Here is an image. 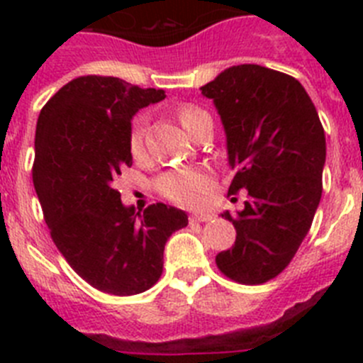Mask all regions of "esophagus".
Listing matches in <instances>:
<instances>
[{
    "label": "esophagus",
    "mask_w": 363,
    "mask_h": 363,
    "mask_svg": "<svg viewBox=\"0 0 363 363\" xmlns=\"http://www.w3.org/2000/svg\"><path fill=\"white\" fill-rule=\"evenodd\" d=\"M214 218V214L211 213H192L191 220L192 221H211Z\"/></svg>",
    "instance_id": "esophagus-1"
}]
</instances>
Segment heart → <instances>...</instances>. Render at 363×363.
<instances>
[{"label":"heart","instance_id":"b5f03b06","mask_svg":"<svg viewBox=\"0 0 363 363\" xmlns=\"http://www.w3.org/2000/svg\"><path fill=\"white\" fill-rule=\"evenodd\" d=\"M205 114L207 112L198 107H192V105H185L178 111L179 123L184 125V129L189 134L192 133L198 120ZM143 133H145V120H143V116H138L133 121L129 134V147L134 156L142 154L143 150ZM213 184V174L207 169L189 167V169H176V171L165 172L158 179V191L174 203L185 205V207H196V205L203 203Z\"/></svg>","mask_w":363,"mask_h":363}]
</instances>
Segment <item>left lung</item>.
Here are the masks:
<instances>
[{
    "label": "left lung",
    "instance_id": "left-lung-1",
    "mask_svg": "<svg viewBox=\"0 0 363 363\" xmlns=\"http://www.w3.org/2000/svg\"><path fill=\"white\" fill-rule=\"evenodd\" d=\"M213 99L234 171L229 194L247 189L236 242L216 256L227 278L258 285L296 255L322 198L325 133L309 94L293 76L259 65L229 67L201 86Z\"/></svg>",
    "mask_w": 363,
    "mask_h": 363
}]
</instances>
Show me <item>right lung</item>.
Here are the masks:
<instances>
[{
  "instance_id": "right-lung-1",
  "label": "right lung",
  "mask_w": 363,
  "mask_h": 363,
  "mask_svg": "<svg viewBox=\"0 0 363 363\" xmlns=\"http://www.w3.org/2000/svg\"><path fill=\"white\" fill-rule=\"evenodd\" d=\"M165 98L112 76H79L41 108L34 189L57 251L94 289L133 296L163 271V249L187 214L165 203L143 213L121 203L114 182L133 165L130 120Z\"/></svg>"
}]
</instances>
